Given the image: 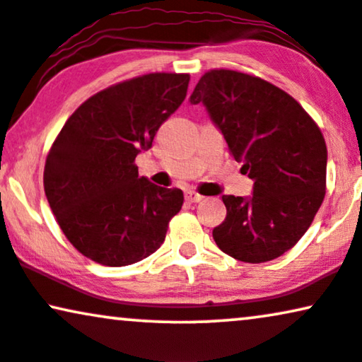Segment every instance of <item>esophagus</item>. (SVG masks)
<instances>
[{
    "label": "esophagus",
    "mask_w": 362,
    "mask_h": 362,
    "mask_svg": "<svg viewBox=\"0 0 362 362\" xmlns=\"http://www.w3.org/2000/svg\"><path fill=\"white\" fill-rule=\"evenodd\" d=\"M204 197L200 195V194H197V192H194V190H189L185 194V200L187 202H190V204H197V202H200V200H202Z\"/></svg>",
    "instance_id": "obj_1"
}]
</instances>
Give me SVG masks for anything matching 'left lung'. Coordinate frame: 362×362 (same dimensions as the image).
I'll list each match as a JSON object with an SVG mask.
<instances>
[{
  "instance_id": "8db88e82",
  "label": "left lung",
  "mask_w": 362,
  "mask_h": 362,
  "mask_svg": "<svg viewBox=\"0 0 362 362\" xmlns=\"http://www.w3.org/2000/svg\"><path fill=\"white\" fill-rule=\"evenodd\" d=\"M190 103H202L222 132L250 197L223 195L227 215L212 235L222 252L242 262L281 257L305 234L326 195L327 148L308 112L259 76L210 70Z\"/></svg>"
}]
</instances>
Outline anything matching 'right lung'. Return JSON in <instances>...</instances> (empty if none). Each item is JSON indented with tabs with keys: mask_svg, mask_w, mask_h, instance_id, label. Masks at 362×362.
I'll list each match as a JSON object with an SVG mask.
<instances>
[{
	"mask_svg": "<svg viewBox=\"0 0 362 362\" xmlns=\"http://www.w3.org/2000/svg\"><path fill=\"white\" fill-rule=\"evenodd\" d=\"M187 73H148L108 86L73 112L45 163L48 204L66 239L122 267L153 254L184 192L139 177L135 158L187 97Z\"/></svg>",
	"mask_w": 362,
	"mask_h": 362,
	"instance_id": "right-lung-1",
	"label": "right lung"
}]
</instances>
